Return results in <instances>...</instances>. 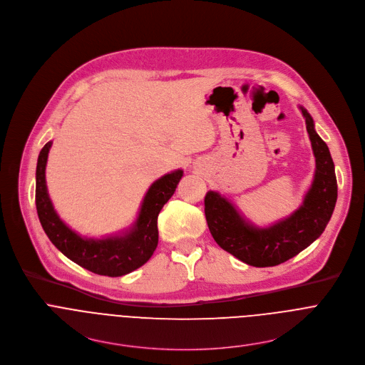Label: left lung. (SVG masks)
<instances>
[{"label": "left lung", "instance_id": "1", "mask_svg": "<svg viewBox=\"0 0 365 365\" xmlns=\"http://www.w3.org/2000/svg\"><path fill=\"white\" fill-rule=\"evenodd\" d=\"M299 108L315 156V175L302 205L292 215L268 227H258L217 192L209 190L205 196V216L216 244L252 267H275L298 255L321 236L335 207L338 187L329 149L315 132L311 114Z\"/></svg>", "mask_w": 365, "mask_h": 365}]
</instances>
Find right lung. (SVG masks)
<instances>
[{"label": "right lung", "instance_id": "add662e5", "mask_svg": "<svg viewBox=\"0 0 365 365\" xmlns=\"http://www.w3.org/2000/svg\"><path fill=\"white\" fill-rule=\"evenodd\" d=\"M53 142L46 143L37 160L36 206L41 226L53 245L81 268L104 277H121L145 265L153 255L158 242V216L175 193L183 170H175L158 179L148 190L133 226L121 235L103 239L83 237L71 230L57 215L46 185V165Z\"/></svg>", "mask_w": 365, "mask_h": 365}]
</instances>
